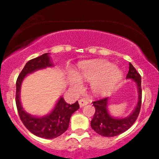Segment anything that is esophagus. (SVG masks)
Segmentation results:
<instances>
[{
	"label": "esophagus",
	"mask_w": 159,
	"mask_h": 159,
	"mask_svg": "<svg viewBox=\"0 0 159 159\" xmlns=\"http://www.w3.org/2000/svg\"><path fill=\"white\" fill-rule=\"evenodd\" d=\"M78 103H79L80 108H83L84 106L87 105L88 104H89V102H88V101L84 100V99H80V100L78 101Z\"/></svg>",
	"instance_id": "1"
}]
</instances>
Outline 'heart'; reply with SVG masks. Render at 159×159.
I'll use <instances>...</instances> for the list:
<instances>
[{"label": "heart", "instance_id": "heart-1", "mask_svg": "<svg viewBox=\"0 0 159 159\" xmlns=\"http://www.w3.org/2000/svg\"><path fill=\"white\" fill-rule=\"evenodd\" d=\"M122 78V71L106 61H93L81 65L75 75H68V82L74 91L82 89L81 81L91 83V89L94 94H105L111 91Z\"/></svg>", "mask_w": 159, "mask_h": 159}]
</instances>
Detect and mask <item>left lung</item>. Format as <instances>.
Masks as SVG:
<instances>
[{"instance_id": "8db88e82", "label": "left lung", "mask_w": 159, "mask_h": 159, "mask_svg": "<svg viewBox=\"0 0 159 159\" xmlns=\"http://www.w3.org/2000/svg\"><path fill=\"white\" fill-rule=\"evenodd\" d=\"M126 79L134 81L137 87L138 101L134 110L127 117L118 118L111 115L108 110L109 97L102 98L93 102L95 108L94 117L91 121V126L94 131L104 137H114L125 132L132 125L139 116L142 103V78L135 68L129 63V70Z\"/></svg>"}]
</instances>
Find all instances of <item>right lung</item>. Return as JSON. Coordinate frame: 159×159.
Instances as JSON below:
<instances>
[{
	"mask_svg": "<svg viewBox=\"0 0 159 159\" xmlns=\"http://www.w3.org/2000/svg\"><path fill=\"white\" fill-rule=\"evenodd\" d=\"M52 67L54 64L50 53H45L27 62L16 82V105L20 120L32 134L48 139L58 137L68 129L70 116L79 108L78 102L70 105L61 96L50 113L43 116H35L24 109L20 102V89L23 81L28 75Z\"/></svg>",
	"mask_w": 159,
	"mask_h": 159,
	"instance_id": "add662e5",
	"label": "right lung"
}]
</instances>
